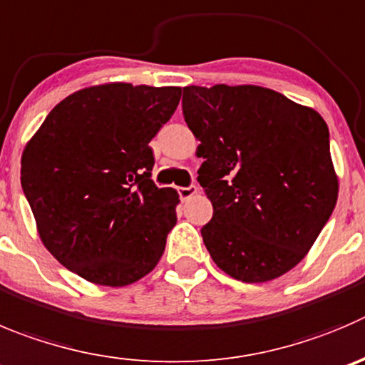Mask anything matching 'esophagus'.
<instances>
[{"label":"esophagus","mask_w":365,"mask_h":365,"mask_svg":"<svg viewBox=\"0 0 365 365\" xmlns=\"http://www.w3.org/2000/svg\"><path fill=\"white\" fill-rule=\"evenodd\" d=\"M197 192H199V188H197L195 185L188 186V188H179V197L180 200H188L192 199L193 195H197Z\"/></svg>","instance_id":"1"}]
</instances>
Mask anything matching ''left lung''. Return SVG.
<instances>
[{"label":"left lung","instance_id":"left-lung-1","mask_svg":"<svg viewBox=\"0 0 365 365\" xmlns=\"http://www.w3.org/2000/svg\"><path fill=\"white\" fill-rule=\"evenodd\" d=\"M182 113L200 141L199 182L213 204L200 232L213 262L244 283L289 272L339 197L326 121L259 86H188Z\"/></svg>","mask_w":365,"mask_h":365}]
</instances>
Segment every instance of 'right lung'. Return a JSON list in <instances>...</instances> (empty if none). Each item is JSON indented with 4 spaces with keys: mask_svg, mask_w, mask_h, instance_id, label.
Returning a JSON list of instances; mask_svg holds the SVG:
<instances>
[{
    "mask_svg": "<svg viewBox=\"0 0 365 365\" xmlns=\"http://www.w3.org/2000/svg\"><path fill=\"white\" fill-rule=\"evenodd\" d=\"M180 88L91 86L51 109L21 155V185L44 247L103 287L154 270L175 225L173 188L150 179L148 147L172 118Z\"/></svg>",
    "mask_w": 365,
    "mask_h": 365,
    "instance_id": "add662e5",
    "label": "right lung"
}]
</instances>
